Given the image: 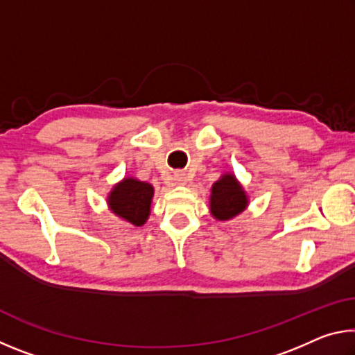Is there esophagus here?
I'll use <instances>...</instances> for the list:
<instances>
[{
	"mask_svg": "<svg viewBox=\"0 0 355 355\" xmlns=\"http://www.w3.org/2000/svg\"><path fill=\"white\" fill-rule=\"evenodd\" d=\"M175 182L178 184H184L186 183V175H184V173H175Z\"/></svg>",
	"mask_w": 355,
	"mask_h": 355,
	"instance_id": "obj_1",
	"label": "esophagus"
}]
</instances>
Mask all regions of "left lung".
I'll return each mask as SVG.
<instances>
[{
  "label": "left lung",
  "mask_w": 355,
  "mask_h": 355,
  "mask_svg": "<svg viewBox=\"0 0 355 355\" xmlns=\"http://www.w3.org/2000/svg\"><path fill=\"white\" fill-rule=\"evenodd\" d=\"M248 205V197H245L241 184L236 178L228 173L222 177L219 182L213 184L211 189V213L216 219L227 220L235 218Z\"/></svg>",
  "instance_id": "8db88e82"
}]
</instances>
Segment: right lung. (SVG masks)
<instances>
[{
  "mask_svg": "<svg viewBox=\"0 0 355 355\" xmlns=\"http://www.w3.org/2000/svg\"><path fill=\"white\" fill-rule=\"evenodd\" d=\"M152 196V184L135 178H125L112 189L107 200L114 213L130 224L139 227L148 218Z\"/></svg>",
  "mask_w": 355,
  "mask_h": 355,
  "instance_id": "add662e5",
  "label": "right lung"
}]
</instances>
